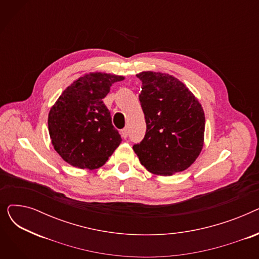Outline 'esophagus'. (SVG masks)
<instances>
[{
	"mask_svg": "<svg viewBox=\"0 0 259 259\" xmlns=\"http://www.w3.org/2000/svg\"><path fill=\"white\" fill-rule=\"evenodd\" d=\"M120 134H121V138H122V139H127V137H128V129H127V128H124V129L121 130Z\"/></svg>",
	"mask_w": 259,
	"mask_h": 259,
	"instance_id": "1",
	"label": "esophagus"
}]
</instances>
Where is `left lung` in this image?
Here are the masks:
<instances>
[{"label":"left lung","instance_id":"left-lung-1","mask_svg":"<svg viewBox=\"0 0 259 259\" xmlns=\"http://www.w3.org/2000/svg\"><path fill=\"white\" fill-rule=\"evenodd\" d=\"M140 102L147 130L133 146L141 164L156 175L171 176L196 160L205 139V112L195 95L173 75L143 71Z\"/></svg>","mask_w":259,"mask_h":259}]
</instances>
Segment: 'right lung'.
Returning <instances> with one entry per match:
<instances>
[{
	"label": "right lung",
	"mask_w": 259,
	"mask_h": 259,
	"mask_svg": "<svg viewBox=\"0 0 259 259\" xmlns=\"http://www.w3.org/2000/svg\"><path fill=\"white\" fill-rule=\"evenodd\" d=\"M124 76L90 72L68 86L48 114L51 144L59 155L78 169L106 164L121 142L103 99Z\"/></svg>",
	"instance_id": "add662e5"
}]
</instances>
